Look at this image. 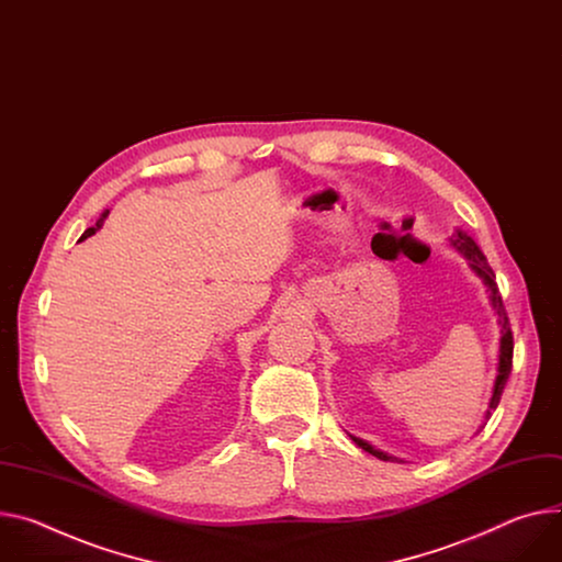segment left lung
Returning <instances> with one entry per match:
<instances>
[{
  "label": "left lung",
  "mask_w": 562,
  "mask_h": 562,
  "mask_svg": "<svg viewBox=\"0 0 562 562\" xmlns=\"http://www.w3.org/2000/svg\"><path fill=\"white\" fill-rule=\"evenodd\" d=\"M450 244L454 246V250H459L464 255V258L469 260V267L482 278V282L486 284V291H488V300L493 304V310L497 314V325H499V353H497V376H495V385H493V396H491V403H488V411H486V419L491 417V413L497 407L499 398H502V392H504V385L508 381V374H512V363H514V334H512V325H508V316L504 312V304H502V295L497 291V284H495V273L493 269L488 267L484 252L480 250V246L475 244L473 237H469L464 231H454V235L450 237ZM356 446H361L366 452L383 459V462H401L398 457H392L379 448H374L372 443L353 437Z\"/></svg>",
  "instance_id": "left-lung-1"
}]
</instances>
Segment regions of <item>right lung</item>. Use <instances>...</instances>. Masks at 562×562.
Returning <instances> with one entry per match:
<instances>
[{"mask_svg":"<svg viewBox=\"0 0 562 562\" xmlns=\"http://www.w3.org/2000/svg\"><path fill=\"white\" fill-rule=\"evenodd\" d=\"M105 217H108V213H103V215H100V220L95 222V226H91V228H87L85 233H82V237L80 239H87V237H91L98 228H103V222H105Z\"/></svg>","mask_w":562,"mask_h":562,"instance_id":"add662e5","label":"right lung"}]
</instances>
